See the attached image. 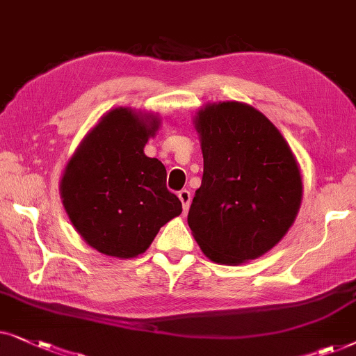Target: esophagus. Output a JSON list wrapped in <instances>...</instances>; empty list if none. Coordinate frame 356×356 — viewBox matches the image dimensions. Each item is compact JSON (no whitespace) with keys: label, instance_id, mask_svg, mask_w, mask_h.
<instances>
[{"label":"esophagus","instance_id":"34e87169","mask_svg":"<svg viewBox=\"0 0 356 356\" xmlns=\"http://www.w3.org/2000/svg\"><path fill=\"white\" fill-rule=\"evenodd\" d=\"M177 197H179V200H181V203H182L184 211H187L188 207H191V200H192L191 192H188V191H181V192L177 193Z\"/></svg>","mask_w":356,"mask_h":356}]
</instances>
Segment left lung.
<instances>
[{
  "mask_svg": "<svg viewBox=\"0 0 356 356\" xmlns=\"http://www.w3.org/2000/svg\"><path fill=\"white\" fill-rule=\"evenodd\" d=\"M203 179L188 226L211 262L241 265L275 248L295 222L302 175L280 130L244 102H208L195 113Z\"/></svg>",
  "mask_w": 356,
  "mask_h": 356,
  "instance_id": "8db88e82",
  "label": "left lung"
}]
</instances>
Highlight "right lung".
Here are the masks:
<instances>
[{"label":"right lung","instance_id":"right-lung-1","mask_svg":"<svg viewBox=\"0 0 356 356\" xmlns=\"http://www.w3.org/2000/svg\"><path fill=\"white\" fill-rule=\"evenodd\" d=\"M161 127L158 113L115 107L88 131L65 165L60 197L84 243L115 259L149 248L182 203L165 187V168L145 154Z\"/></svg>","mask_w":356,"mask_h":356}]
</instances>
